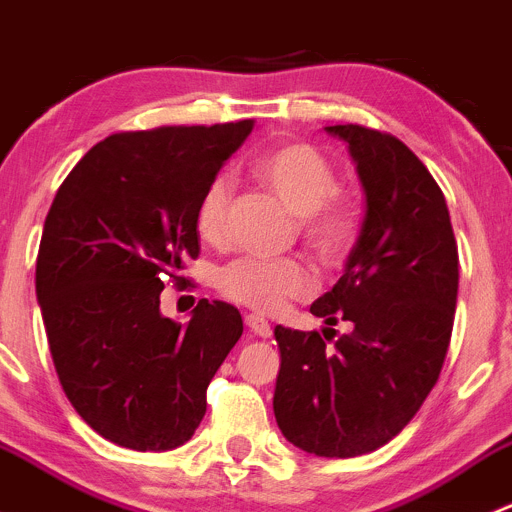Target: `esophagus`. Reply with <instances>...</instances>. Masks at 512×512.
Instances as JSON below:
<instances>
[{
  "instance_id": "1",
  "label": "esophagus",
  "mask_w": 512,
  "mask_h": 512,
  "mask_svg": "<svg viewBox=\"0 0 512 512\" xmlns=\"http://www.w3.org/2000/svg\"><path fill=\"white\" fill-rule=\"evenodd\" d=\"M245 324L250 327L252 334H257V337L262 339H267L272 334L270 322H267L265 317H260V314H245Z\"/></svg>"
}]
</instances>
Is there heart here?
Listing matches in <instances>:
<instances>
[{"instance_id": "1", "label": "heart", "mask_w": 512, "mask_h": 512, "mask_svg": "<svg viewBox=\"0 0 512 512\" xmlns=\"http://www.w3.org/2000/svg\"><path fill=\"white\" fill-rule=\"evenodd\" d=\"M255 178L299 215V227L314 255L324 262L342 260L354 245L356 208L352 200L337 195V170L332 160L309 143H282L257 158ZM230 180L215 178L200 195L195 208V230L200 240L220 245L227 237ZM314 280L299 260H265L240 257L220 270L218 289L230 302L245 304L255 312H280L289 299L312 292Z\"/></svg>"}]
</instances>
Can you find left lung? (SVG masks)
Masks as SVG:
<instances>
[{"label": "left lung", "instance_id": "left-lung-1", "mask_svg": "<svg viewBox=\"0 0 512 512\" xmlns=\"http://www.w3.org/2000/svg\"><path fill=\"white\" fill-rule=\"evenodd\" d=\"M349 146L366 195L359 240L332 292L309 307L319 332L275 327V418L289 443L354 458L389 443L421 409L446 361L458 245L441 188L399 138L327 126ZM342 318L353 332L328 347Z\"/></svg>", "mask_w": 512, "mask_h": 512}]
</instances>
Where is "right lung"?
Listing matches in <instances>:
<instances>
[{
  "mask_svg": "<svg viewBox=\"0 0 512 512\" xmlns=\"http://www.w3.org/2000/svg\"><path fill=\"white\" fill-rule=\"evenodd\" d=\"M255 123L113 133L74 165L46 215L36 299L66 399L133 451L190 441L208 384L242 334L232 304L200 299L188 324L160 314L200 255L195 208Z\"/></svg>",
  "mask_w": 512,
  "mask_h": 512,
  "instance_id": "right-lung-1",
  "label": "right lung"
}]
</instances>
